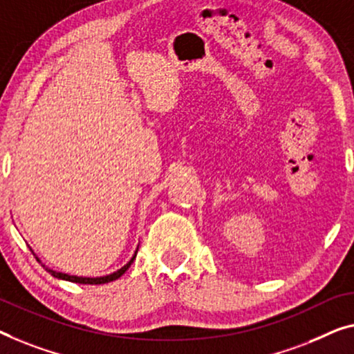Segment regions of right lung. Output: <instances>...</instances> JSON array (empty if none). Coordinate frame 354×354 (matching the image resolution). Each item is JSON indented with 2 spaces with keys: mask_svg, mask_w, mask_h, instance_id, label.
<instances>
[{
  "mask_svg": "<svg viewBox=\"0 0 354 354\" xmlns=\"http://www.w3.org/2000/svg\"><path fill=\"white\" fill-rule=\"evenodd\" d=\"M136 252H138V250L135 251L133 257H131V259H130L129 262H127L122 268H119L118 272L111 273V275H106V277H97V278H88V277H76V275H68V273L55 272V270H52V268L46 267L44 263H42V262L38 259V257H36V261L41 262V266L44 267L46 270L49 272L52 277H55V278H59V279H66V281H71V283H79V284H104V283H111V281H114V279H118V278L122 277L124 273H125L127 270H129V267L131 266V263H133L135 257H136ZM35 256H36V254H35Z\"/></svg>",
  "mask_w": 354,
  "mask_h": 354,
  "instance_id": "add662e5",
  "label": "right lung"
}]
</instances>
